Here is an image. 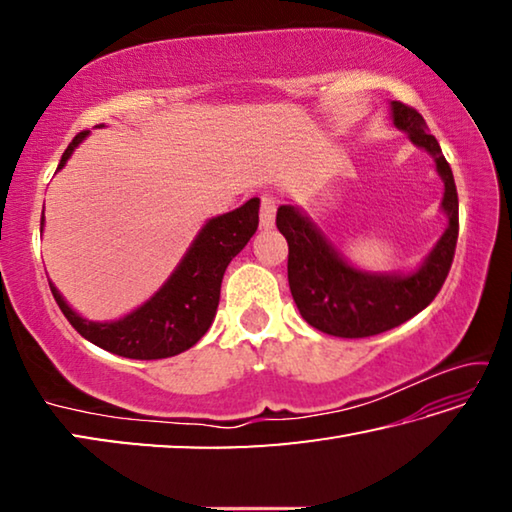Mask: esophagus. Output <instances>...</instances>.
<instances>
[{
    "label": "esophagus",
    "mask_w": 512,
    "mask_h": 512,
    "mask_svg": "<svg viewBox=\"0 0 512 512\" xmlns=\"http://www.w3.org/2000/svg\"><path fill=\"white\" fill-rule=\"evenodd\" d=\"M277 203L273 196H262V207H259V225L262 228H273Z\"/></svg>",
    "instance_id": "34e87169"
}]
</instances>
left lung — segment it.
<instances>
[{
    "instance_id": "1",
    "label": "left lung",
    "mask_w": 512,
    "mask_h": 512,
    "mask_svg": "<svg viewBox=\"0 0 512 512\" xmlns=\"http://www.w3.org/2000/svg\"><path fill=\"white\" fill-rule=\"evenodd\" d=\"M393 124L422 146L436 160V171L445 183L443 210L447 230L424 264L409 275H377L352 268L336 253L309 216L298 207H277V230L289 244V287L300 316L320 332L341 339H363L406 323L438 296L454 262L458 239V194L454 173L427 121L402 101L391 103Z\"/></svg>"
}]
</instances>
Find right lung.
<instances>
[{
    "label": "right lung",
    "instance_id": "right-lung-1",
    "mask_svg": "<svg viewBox=\"0 0 512 512\" xmlns=\"http://www.w3.org/2000/svg\"><path fill=\"white\" fill-rule=\"evenodd\" d=\"M90 131L79 133L67 146L58 169ZM45 216L40 219V230ZM259 225V198H250L237 210L214 216L203 225L183 262L171 273L162 289L142 307L112 323H92L67 305L49 282L60 311L76 332L90 343L126 359H167L185 352L210 329L221 298L223 273L232 257L239 255Z\"/></svg>",
    "mask_w": 512,
    "mask_h": 512
}]
</instances>
